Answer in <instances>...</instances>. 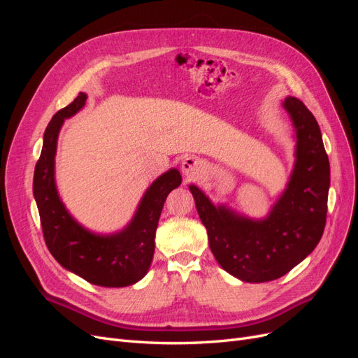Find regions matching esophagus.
Wrapping results in <instances>:
<instances>
[{"label":"esophagus","mask_w":358,"mask_h":358,"mask_svg":"<svg viewBox=\"0 0 358 358\" xmlns=\"http://www.w3.org/2000/svg\"><path fill=\"white\" fill-rule=\"evenodd\" d=\"M180 169L187 179H196L204 171V162L200 158L188 157L182 161Z\"/></svg>","instance_id":"esophagus-1"}]
</instances>
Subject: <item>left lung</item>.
<instances>
[{
	"label": "left lung",
	"mask_w": 358,
	"mask_h": 358,
	"mask_svg": "<svg viewBox=\"0 0 358 358\" xmlns=\"http://www.w3.org/2000/svg\"><path fill=\"white\" fill-rule=\"evenodd\" d=\"M296 138V161L287 188L263 220H252L225 204H213L189 185L210 251L220 266L245 282H268L305 259L326 227L330 164L317 119L294 96H287Z\"/></svg>",
	"instance_id": "1"
}]
</instances>
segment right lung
Masks as SVG:
<instances>
[{"label":"right lung","mask_w":358,"mask_h":358,"mask_svg":"<svg viewBox=\"0 0 358 358\" xmlns=\"http://www.w3.org/2000/svg\"><path fill=\"white\" fill-rule=\"evenodd\" d=\"M86 99L88 95L80 92L71 104L53 115L43 136L32 192L48 249L64 268L94 285L128 287L148 273L154 258L155 231L162 206L169 194L180 185L182 176L178 169H170L158 176L122 230L100 234L85 229L73 218L59 197L55 182V155L64 121L82 110Z\"/></svg>","instance_id":"right-lung-1"}]
</instances>
